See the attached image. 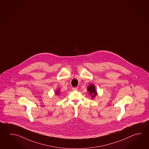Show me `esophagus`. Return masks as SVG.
Here are the masks:
<instances>
[{"label": "esophagus", "instance_id": "obj_1", "mask_svg": "<svg viewBox=\"0 0 149 149\" xmlns=\"http://www.w3.org/2000/svg\"><path fill=\"white\" fill-rule=\"evenodd\" d=\"M72 90H73V91H77L78 90V88L77 87H73V88H72Z\"/></svg>", "mask_w": 149, "mask_h": 149}]
</instances>
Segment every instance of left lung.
<instances>
[{
    "mask_svg": "<svg viewBox=\"0 0 149 149\" xmlns=\"http://www.w3.org/2000/svg\"><path fill=\"white\" fill-rule=\"evenodd\" d=\"M87 92H88L89 94L91 96L92 98H95L97 95V92L95 88V86L93 84H91L87 87Z\"/></svg>",
    "mask_w": 149,
    "mask_h": 149,
    "instance_id": "1",
    "label": "left lung"
}]
</instances>
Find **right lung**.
<instances>
[{
	"instance_id": "1",
	"label": "right lung",
	"mask_w": 149,
	"mask_h": 149,
	"mask_svg": "<svg viewBox=\"0 0 149 149\" xmlns=\"http://www.w3.org/2000/svg\"><path fill=\"white\" fill-rule=\"evenodd\" d=\"M60 90L59 89H57V91L55 93V95H60Z\"/></svg>"
}]
</instances>
